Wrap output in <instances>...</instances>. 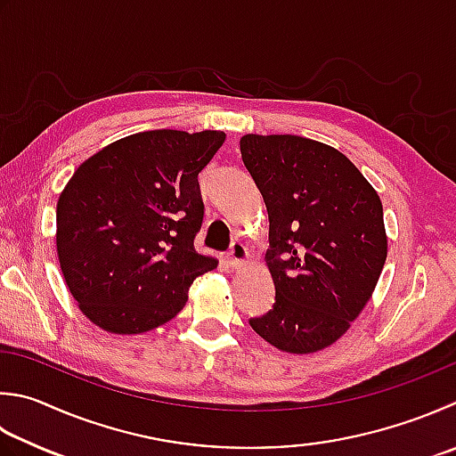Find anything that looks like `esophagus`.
Returning <instances> with one entry per match:
<instances>
[{
	"instance_id": "obj_1",
	"label": "esophagus",
	"mask_w": 456,
	"mask_h": 456,
	"mask_svg": "<svg viewBox=\"0 0 456 456\" xmlns=\"http://www.w3.org/2000/svg\"><path fill=\"white\" fill-rule=\"evenodd\" d=\"M250 260V254H248V248L242 242H234L230 248V252L226 256V262L232 270H238L242 268V265L248 264Z\"/></svg>"
}]
</instances>
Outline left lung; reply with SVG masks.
I'll list each match as a JSON object with an SVG mask.
<instances>
[{
    "label": "left lung",
    "mask_w": 456,
    "mask_h": 456,
    "mask_svg": "<svg viewBox=\"0 0 456 456\" xmlns=\"http://www.w3.org/2000/svg\"><path fill=\"white\" fill-rule=\"evenodd\" d=\"M270 218L276 304L252 330L286 354L330 347L362 314L387 260L383 204L346 154L296 134H244Z\"/></svg>",
    "instance_id": "1"
}]
</instances>
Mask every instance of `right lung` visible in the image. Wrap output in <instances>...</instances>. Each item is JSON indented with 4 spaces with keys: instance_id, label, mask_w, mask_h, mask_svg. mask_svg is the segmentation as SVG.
Returning a JSON list of instances; mask_svg holds the SVG:
<instances>
[{
    "instance_id": "right-lung-1",
    "label": "right lung",
    "mask_w": 456,
    "mask_h": 456,
    "mask_svg": "<svg viewBox=\"0 0 456 456\" xmlns=\"http://www.w3.org/2000/svg\"><path fill=\"white\" fill-rule=\"evenodd\" d=\"M222 131L173 128L110 142L75 170L57 202V256L83 315L117 335L151 331L184 307L218 265L194 250L204 202L199 175Z\"/></svg>"
}]
</instances>
